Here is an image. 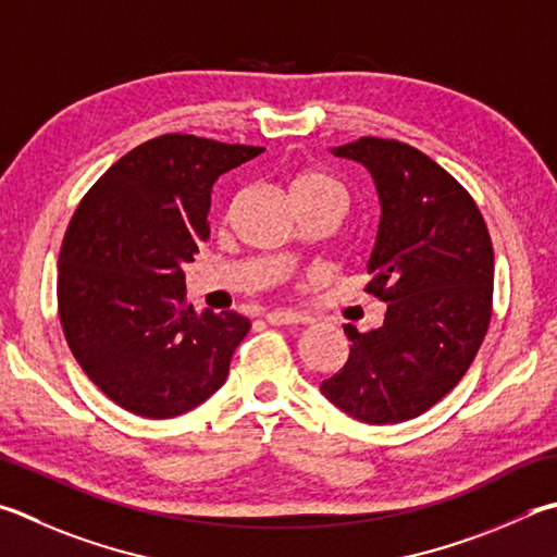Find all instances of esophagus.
<instances>
[{"label":"esophagus","instance_id":"obj_1","mask_svg":"<svg viewBox=\"0 0 557 557\" xmlns=\"http://www.w3.org/2000/svg\"><path fill=\"white\" fill-rule=\"evenodd\" d=\"M265 321L270 326H297V323H307L309 319L297 311H270Z\"/></svg>","mask_w":557,"mask_h":557}]
</instances>
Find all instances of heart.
<instances>
[{
    "label": "heart",
    "instance_id": "heart-1",
    "mask_svg": "<svg viewBox=\"0 0 557 557\" xmlns=\"http://www.w3.org/2000/svg\"><path fill=\"white\" fill-rule=\"evenodd\" d=\"M289 199H333L346 207L348 195L346 187L333 175L321 173V170H301V173L289 180Z\"/></svg>",
    "mask_w": 557,
    "mask_h": 557
}]
</instances>
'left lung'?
<instances>
[{"label":"left lung","mask_w":557,"mask_h":557,"mask_svg":"<svg viewBox=\"0 0 557 557\" xmlns=\"http://www.w3.org/2000/svg\"><path fill=\"white\" fill-rule=\"evenodd\" d=\"M333 156L375 180L382 216L366 292L387 311L375 331L343 326L350 356L321 392L358 421H409L446 397L482 346L492 319L490 231L468 189L417 148L362 136Z\"/></svg>","instance_id":"obj_1"}]
</instances>
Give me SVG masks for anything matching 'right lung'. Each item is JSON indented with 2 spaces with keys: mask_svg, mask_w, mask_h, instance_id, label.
Instances as JSON below:
<instances>
[{
  "mask_svg": "<svg viewBox=\"0 0 557 557\" xmlns=\"http://www.w3.org/2000/svg\"><path fill=\"white\" fill-rule=\"evenodd\" d=\"M262 150L189 134L150 138L75 209L58 258L60 323L79 368L121 409L180 417L226 382L250 321L187 307L182 265L209 236L219 175Z\"/></svg>",
  "mask_w": 557,
  "mask_h": 557,
  "instance_id": "1",
  "label": "right lung"
}]
</instances>
